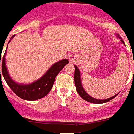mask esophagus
Here are the masks:
<instances>
[{"instance_id":"1","label":"esophagus","mask_w":134,"mask_h":134,"mask_svg":"<svg viewBox=\"0 0 134 134\" xmlns=\"http://www.w3.org/2000/svg\"><path fill=\"white\" fill-rule=\"evenodd\" d=\"M69 59H70V60H72V58H71V57H70Z\"/></svg>"}]
</instances>
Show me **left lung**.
Here are the masks:
<instances>
[{"mask_svg": "<svg viewBox=\"0 0 134 134\" xmlns=\"http://www.w3.org/2000/svg\"><path fill=\"white\" fill-rule=\"evenodd\" d=\"M117 37L118 38L120 39L121 41L125 45L124 40H122V38L119 36V35H117ZM74 68H75V71H74V83H75L76 88V91H77L78 93H79V95L84 100L88 101V102L92 103L94 104H100V103H104L108 102L109 100H112L113 98H115L116 96L118 95L119 93H118V94H116L115 95L111 97L108 98V99H104V100H100V99H94V98L92 97L91 96H90L88 93H86L85 90L84 89L82 85V81H81V77H80V70H79V68L77 66L74 65Z\"/></svg>", "mask_w": 134, "mask_h": 134, "instance_id": "1", "label": "left lung"}]
</instances>
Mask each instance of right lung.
<instances>
[{
  "mask_svg": "<svg viewBox=\"0 0 134 134\" xmlns=\"http://www.w3.org/2000/svg\"><path fill=\"white\" fill-rule=\"evenodd\" d=\"M15 36V35H13L11 37L9 43H10L12 39ZM7 50V47L2 60V76L7 85H9L12 91L20 98L26 100H36L47 95L52 88L56 76L58 74L61 70L69 62L67 59H64L57 62L51 66L40 79L32 83L25 84V85L17 83L11 79L9 72L7 70L5 60Z\"/></svg>",
  "mask_w": 134,
  "mask_h": 134,
  "instance_id": "obj_1",
  "label": "right lung"
}]
</instances>
